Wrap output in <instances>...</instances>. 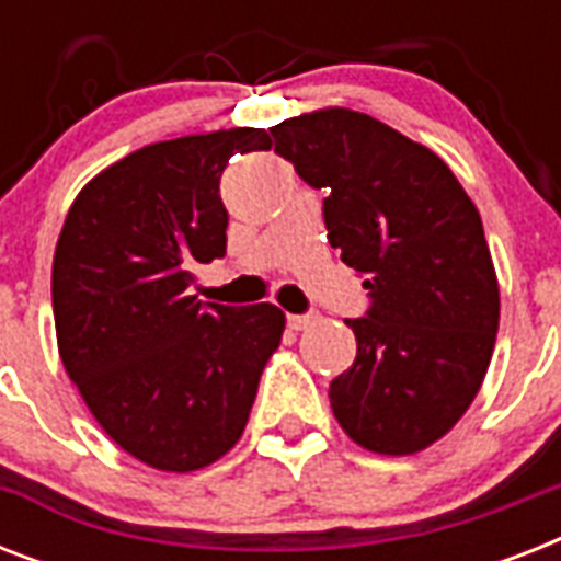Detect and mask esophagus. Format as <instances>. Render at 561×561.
Wrapping results in <instances>:
<instances>
[{"instance_id":"1","label":"esophagus","mask_w":561,"mask_h":561,"mask_svg":"<svg viewBox=\"0 0 561 561\" xmlns=\"http://www.w3.org/2000/svg\"><path fill=\"white\" fill-rule=\"evenodd\" d=\"M314 323H317L314 311H311V314H288V325L294 329V332H306V329H311Z\"/></svg>"}]
</instances>
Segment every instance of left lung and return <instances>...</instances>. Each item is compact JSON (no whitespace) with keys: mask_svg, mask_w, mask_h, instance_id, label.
Instances as JSON below:
<instances>
[{"mask_svg":"<svg viewBox=\"0 0 561 561\" xmlns=\"http://www.w3.org/2000/svg\"><path fill=\"white\" fill-rule=\"evenodd\" d=\"M276 153L325 188L329 244L364 276L358 355L329 387L334 419L375 454L425 451L478 396L501 294L478 206L431 148L367 113L325 107L271 127Z\"/></svg>","mask_w":561,"mask_h":561,"instance_id":"obj_1","label":"left lung"}]
</instances>
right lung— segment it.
Here are the masks:
<instances>
[{
	"label": "right lung",
	"instance_id": "right-lung-1",
	"mask_svg": "<svg viewBox=\"0 0 561 561\" xmlns=\"http://www.w3.org/2000/svg\"><path fill=\"white\" fill-rule=\"evenodd\" d=\"M262 127L145 145L78 192L57 238V350L113 443L160 471H197L241 439L285 314L201 306L194 264L227 253L220 174L267 151Z\"/></svg>",
	"mask_w": 561,
	"mask_h": 561
}]
</instances>
